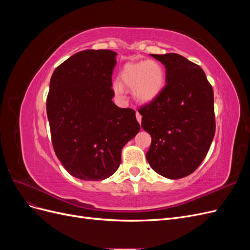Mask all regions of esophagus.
Wrapping results in <instances>:
<instances>
[{
	"instance_id": "34e87169",
	"label": "esophagus",
	"mask_w": 250,
	"mask_h": 250,
	"mask_svg": "<svg viewBox=\"0 0 250 250\" xmlns=\"http://www.w3.org/2000/svg\"><path fill=\"white\" fill-rule=\"evenodd\" d=\"M135 116H137V120H138V122H139V123H141V122H142V116L140 115L139 112L135 113Z\"/></svg>"
}]
</instances>
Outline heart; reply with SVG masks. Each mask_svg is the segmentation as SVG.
I'll use <instances>...</instances> for the list:
<instances>
[{
    "label": "heart",
    "instance_id": "b5f03b06",
    "mask_svg": "<svg viewBox=\"0 0 250 250\" xmlns=\"http://www.w3.org/2000/svg\"><path fill=\"white\" fill-rule=\"evenodd\" d=\"M120 81L112 83V90L119 101L124 99V86L132 88L135 100L147 104L161 95L166 83L164 66L156 60L128 62L120 72Z\"/></svg>",
    "mask_w": 250,
    "mask_h": 250
}]
</instances>
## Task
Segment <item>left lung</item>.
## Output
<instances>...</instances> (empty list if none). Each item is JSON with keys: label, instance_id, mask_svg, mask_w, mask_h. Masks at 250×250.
I'll list each match as a JSON object with an SVG mask.
<instances>
[{"label": "left lung", "instance_id": "obj_1", "mask_svg": "<svg viewBox=\"0 0 250 250\" xmlns=\"http://www.w3.org/2000/svg\"><path fill=\"white\" fill-rule=\"evenodd\" d=\"M166 67V86L139 109L152 142L146 158L157 174L178 179L192 174L215 135L214 92L201 67L176 53L150 54Z\"/></svg>", "mask_w": 250, "mask_h": 250}]
</instances>
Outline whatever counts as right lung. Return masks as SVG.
I'll return each instance as SVG.
<instances>
[{
    "label": "right lung",
    "mask_w": 250,
    "mask_h": 250,
    "mask_svg": "<svg viewBox=\"0 0 250 250\" xmlns=\"http://www.w3.org/2000/svg\"><path fill=\"white\" fill-rule=\"evenodd\" d=\"M117 53L85 50L57 66L50 80L47 116L59 162L72 176L103 180L121 164L122 148L140 131L135 111L112 102Z\"/></svg>",
    "instance_id": "add662e5"
}]
</instances>
